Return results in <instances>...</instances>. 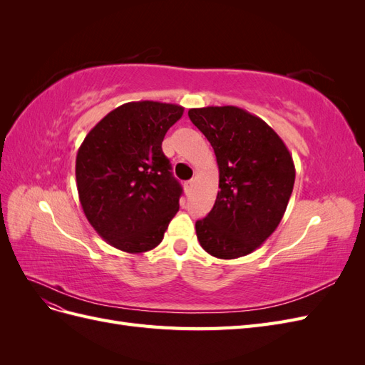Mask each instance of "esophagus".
<instances>
[{"label":"esophagus","instance_id":"34e87169","mask_svg":"<svg viewBox=\"0 0 365 365\" xmlns=\"http://www.w3.org/2000/svg\"><path fill=\"white\" fill-rule=\"evenodd\" d=\"M193 185H195V180H190V181H187V182H185V187H187V190H190Z\"/></svg>","mask_w":365,"mask_h":365}]
</instances>
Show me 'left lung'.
Listing matches in <instances>:
<instances>
[{
	"instance_id": "8db88e82",
	"label": "left lung",
	"mask_w": 365,
	"mask_h": 365,
	"mask_svg": "<svg viewBox=\"0 0 365 365\" xmlns=\"http://www.w3.org/2000/svg\"><path fill=\"white\" fill-rule=\"evenodd\" d=\"M212 145L219 168L215 205L196 222L201 247L217 259H237L267 240L288 207L295 165L283 140L262 118L237 106L189 109Z\"/></svg>"
}]
</instances>
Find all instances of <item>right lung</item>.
Wrapping results in <instances>:
<instances>
[{"label": "right lung", "mask_w": 365, "mask_h": 365, "mask_svg": "<svg viewBox=\"0 0 365 365\" xmlns=\"http://www.w3.org/2000/svg\"><path fill=\"white\" fill-rule=\"evenodd\" d=\"M182 113L173 103H125L98 121L77 150L83 213L117 250L137 254L158 247L180 210L182 189L161 143Z\"/></svg>", "instance_id": "add662e5"}]
</instances>
